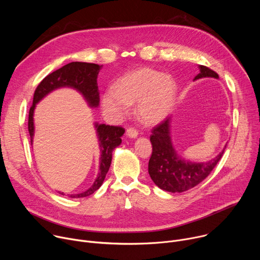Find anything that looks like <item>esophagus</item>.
Wrapping results in <instances>:
<instances>
[{
  "instance_id": "1",
  "label": "esophagus",
  "mask_w": 260,
  "mask_h": 260,
  "mask_svg": "<svg viewBox=\"0 0 260 260\" xmlns=\"http://www.w3.org/2000/svg\"><path fill=\"white\" fill-rule=\"evenodd\" d=\"M126 136L131 139H136L138 137V132L137 129L133 128V127H129L126 129Z\"/></svg>"
}]
</instances>
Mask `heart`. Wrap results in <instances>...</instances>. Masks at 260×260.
Segmentation results:
<instances>
[{
  "label": "heart",
  "mask_w": 260,
  "mask_h": 260,
  "mask_svg": "<svg viewBox=\"0 0 260 260\" xmlns=\"http://www.w3.org/2000/svg\"><path fill=\"white\" fill-rule=\"evenodd\" d=\"M177 95L173 78L152 69H140L125 74L102 98L104 113L112 120L123 117L131 104H137V116L145 124L161 122L171 112Z\"/></svg>",
  "instance_id": "obj_1"
}]
</instances>
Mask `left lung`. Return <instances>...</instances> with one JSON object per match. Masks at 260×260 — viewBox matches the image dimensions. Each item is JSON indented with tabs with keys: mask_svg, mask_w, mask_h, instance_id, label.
<instances>
[{
	"mask_svg": "<svg viewBox=\"0 0 260 260\" xmlns=\"http://www.w3.org/2000/svg\"><path fill=\"white\" fill-rule=\"evenodd\" d=\"M200 73L193 80L202 78H216V72L199 66ZM152 155L148 164V172L160 189L169 192H183L193 188L205 180L223 155L226 145L216 157L208 161L194 162L182 158L173 146L171 138V117L153 128L150 137Z\"/></svg>",
	"mask_w": 260,
	"mask_h": 260,
	"instance_id": "8db88e82",
	"label": "left lung"
}]
</instances>
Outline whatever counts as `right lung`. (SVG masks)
<instances>
[{
  "mask_svg": "<svg viewBox=\"0 0 260 260\" xmlns=\"http://www.w3.org/2000/svg\"><path fill=\"white\" fill-rule=\"evenodd\" d=\"M102 67L103 66H99L96 63L73 61L52 72L40 82L35 90L32 105L28 113V133L30 136V144H32L35 134L34 112L36 105L51 91L61 87H70L80 92L90 108H96L99 106L100 92L96 80ZM94 127L101 151L100 172L91 187L81 193L72 194V199L89 197L102 186L110 169L111 161H112V152L116 147L121 144V137L124 134V129L122 127L99 124L98 122L94 123ZM59 193L63 194V192Z\"/></svg>",
  "mask_w": 260,
  "mask_h": 260,
  "instance_id": "obj_1",
  "label": "right lung"
}]
</instances>
